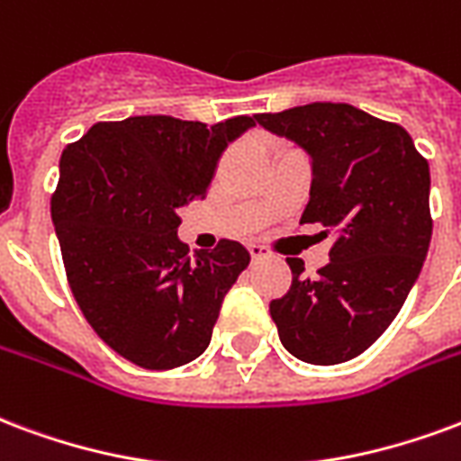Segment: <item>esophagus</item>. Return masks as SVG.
<instances>
[{
  "label": "esophagus",
  "mask_w": 461,
  "mask_h": 461,
  "mask_svg": "<svg viewBox=\"0 0 461 461\" xmlns=\"http://www.w3.org/2000/svg\"><path fill=\"white\" fill-rule=\"evenodd\" d=\"M247 249H249V254H251V258H254V261H261V258L268 257V249L261 247V244H249Z\"/></svg>",
  "instance_id": "34e87169"
}]
</instances>
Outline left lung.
I'll return each instance as SVG.
<instances>
[{
    "label": "left lung",
    "instance_id": "1",
    "mask_svg": "<svg viewBox=\"0 0 461 461\" xmlns=\"http://www.w3.org/2000/svg\"><path fill=\"white\" fill-rule=\"evenodd\" d=\"M312 156L310 203L300 224L332 234L315 278L288 258L291 288L271 300L283 347L308 364H342L366 352L403 308L430 247V166L395 122L344 102L257 114Z\"/></svg>",
    "mask_w": 461,
    "mask_h": 461
}]
</instances>
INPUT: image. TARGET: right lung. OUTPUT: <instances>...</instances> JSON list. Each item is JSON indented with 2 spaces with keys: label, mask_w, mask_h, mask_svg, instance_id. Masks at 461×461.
<instances>
[{
  "label": "right lung",
  "mask_w": 461,
  "mask_h": 461,
  "mask_svg": "<svg viewBox=\"0 0 461 461\" xmlns=\"http://www.w3.org/2000/svg\"><path fill=\"white\" fill-rule=\"evenodd\" d=\"M254 124L146 114L97 122L63 149L50 217L70 291L102 342L141 369L197 359L249 266L231 240L190 258L178 212L207 195L220 153Z\"/></svg>",
  "instance_id": "obj_1"
}]
</instances>
